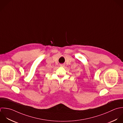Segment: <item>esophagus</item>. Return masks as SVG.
I'll return each instance as SVG.
<instances>
[{"mask_svg": "<svg viewBox=\"0 0 123 123\" xmlns=\"http://www.w3.org/2000/svg\"><path fill=\"white\" fill-rule=\"evenodd\" d=\"M64 66H65V65H63V64L60 65V67H64Z\"/></svg>", "mask_w": 123, "mask_h": 123, "instance_id": "esophagus-1", "label": "esophagus"}]
</instances>
